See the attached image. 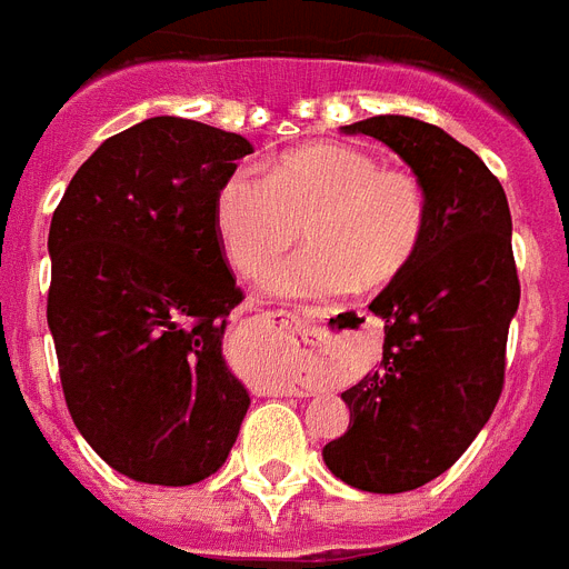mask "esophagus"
<instances>
[{
	"mask_svg": "<svg viewBox=\"0 0 569 569\" xmlns=\"http://www.w3.org/2000/svg\"><path fill=\"white\" fill-rule=\"evenodd\" d=\"M295 321H298L303 330L312 336L316 341H325L330 336V318H332V309L327 307H298L292 312ZM271 395H298V386L292 382H271Z\"/></svg>",
	"mask_w": 569,
	"mask_h": 569,
	"instance_id": "esophagus-1",
	"label": "esophagus"
}]
</instances>
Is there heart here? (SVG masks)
Listing matches in <instances>:
<instances>
[{"instance_id": "1", "label": "heart", "mask_w": 569, "mask_h": 569, "mask_svg": "<svg viewBox=\"0 0 569 569\" xmlns=\"http://www.w3.org/2000/svg\"><path fill=\"white\" fill-rule=\"evenodd\" d=\"M307 224L309 248L266 277L283 298H330L395 283L429 233V192L409 169L371 151L316 142L286 151L260 174L237 169L216 196V233L242 277H260Z\"/></svg>"}]
</instances>
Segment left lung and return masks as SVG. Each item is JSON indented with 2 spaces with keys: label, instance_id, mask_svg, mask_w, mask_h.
<instances>
[{
  "label": "left lung",
  "instance_id": "obj_1",
  "mask_svg": "<svg viewBox=\"0 0 569 569\" xmlns=\"http://www.w3.org/2000/svg\"><path fill=\"white\" fill-rule=\"evenodd\" d=\"M345 131L386 142L429 192L418 260L371 300L386 318L380 371L341 395L350 427L325 447L341 482L400 493L452 468L502 395L520 303L511 212L491 169L438 124L371 117Z\"/></svg>",
  "mask_w": 569,
  "mask_h": 569
}]
</instances>
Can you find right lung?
I'll return each mask as SVG.
<instances>
[{"label": "right lung", "instance_id": "obj_1", "mask_svg": "<svg viewBox=\"0 0 569 569\" xmlns=\"http://www.w3.org/2000/svg\"><path fill=\"white\" fill-rule=\"evenodd\" d=\"M251 142L178 117L110 137L49 228L46 318L67 409L110 468L192 485L224 465L251 397L221 357L242 300L216 196Z\"/></svg>", "mask_w": 569, "mask_h": 569}]
</instances>
